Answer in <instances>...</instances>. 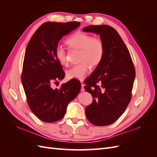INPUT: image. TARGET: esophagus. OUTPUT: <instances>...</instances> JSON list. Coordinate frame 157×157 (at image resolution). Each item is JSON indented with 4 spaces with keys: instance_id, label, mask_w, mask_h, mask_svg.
<instances>
[{
    "instance_id": "obj_1",
    "label": "esophagus",
    "mask_w": 157,
    "mask_h": 157,
    "mask_svg": "<svg viewBox=\"0 0 157 157\" xmlns=\"http://www.w3.org/2000/svg\"><path fill=\"white\" fill-rule=\"evenodd\" d=\"M80 82H81V89H80V90H81V92H84V84H83V82L82 81H80Z\"/></svg>"
}]
</instances>
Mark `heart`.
Segmentation results:
<instances>
[{"label":"heart","instance_id":"1","mask_svg":"<svg viewBox=\"0 0 157 157\" xmlns=\"http://www.w3.org/2000/svg\"><path fill=\"white\" fill-rule=\"evenodd\" d=\"M65 43L70 50H80V63L66 72L67 78L83 80L89 73L90 65L97 67L101 63L105 54V45L100 38L93 37L88 33L77 31L66 39ZM55 55L61 65H68L67 52L62 47H57Z\"/></svg>","mask_w":157,"mask_h":157}]
</instances>
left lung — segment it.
Here are the masks:
<instances>
[{
  "label": "left lung",
  "mask_w": 157,
  "mask_h": 157,
  "mask_svg": "<svg viewBox=\"0 0 157 157\" xmlns=\"http://www.w3.org/2000/svg\"><path fill=\"white\" fill-rule=\"evenodd\" d=\"M82 30L99 34L105 45L101 63L84 81V89L93 98L85 113L92 124L107 126L120 118L131 100L134 65L129 50L113 27L89 25Z\"/></svg>",
  "instance_id": "1"
}]
</instances>
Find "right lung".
I'll return each instance as SVG.
<instances>
[{
  "mask_svg": "<svg viewBox=\"0 0 157 157\" xmlns=\"http://www.w3.org/2000/svg\"><path fill=\"white\" fill-rule=\"evenodd\" d=\"M80 23L46 22L35 31L27 44L23 63L21 82L31 111L44 122L62 118L68 103L79 93L81 84L71 79L54 88L53 84L65 77L55 51L65 35L77 29Z\"/></svg>",
  "mask_w": 157,
  "mask_h": 157,
  "instance_id": "right-lung-1",
  "label": "right lung"
}]
</instances>
